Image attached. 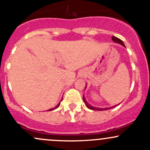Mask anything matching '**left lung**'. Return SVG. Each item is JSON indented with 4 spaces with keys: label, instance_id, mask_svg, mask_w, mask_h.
<instances>
[{
    "label": "left lung",
    "instance_id": "1",
    "mask_svg": "<svg viewBox=\"0 0 150 150\" xmlns=\"http://www.w3.org/2000/svg\"><path fill=\"white\" fill-rule=\"evenodd\" d=\"M112 40L114 42H116V43L120 44V45H122V46L125 47V45H124V42H123L120 39H119V38H117V37H113H113H112ZM85 89H86V88H85ZM83 101H84V103H86V106H87L88 108H90V109H91V110H95V111H105V110L111 109V108H113V107H115V105H114V106L108 107V108H96V107H93V106H92V105H90V104L88 103L87 101H86V98H84V96H83ZM118 105H119V104H118Z\"/></svg>",
    "mask_w": 150,
    "mask_h": 150
}]
</instances>
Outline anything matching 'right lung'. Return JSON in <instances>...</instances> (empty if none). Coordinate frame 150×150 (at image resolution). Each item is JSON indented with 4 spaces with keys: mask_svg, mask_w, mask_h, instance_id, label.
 <instances>
[{
    "mask_svg": "<svg viewBox=\"0 0 150 150\" xmlns=\"http://www.w3.org/2000/svg\"><path fill=\"white\" fill-rule=\"evenodd\" d=\"M59 105H60V103H58V105H57L56 107H54V108H51V109H49L48 111H52V110H54V109H56L57 108H58V107L59 106Z\"/></svg>",
    "mask_w": 150,
    "mask_h": 150,
    "instance_id": "add662e5",
    "label": "right lung"
}]
</instances>
